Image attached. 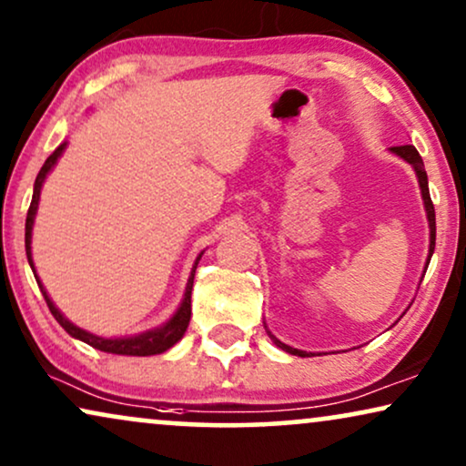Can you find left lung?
<instances>
[{
	"label": "left lung",
	"instance_id": "1",
	"mask_svg": "<svg viewBox=\"0 0 466 466\" xmlns=\"http://www.w3.org/2000/svg\"><path fill=\"white\" fill-rule=\"evenodd\" d=\"M392 151L396 155H400L402 159L409 161V164L415 168V175H418V183H420V189H421V198H424V204H426V215H428V223H431V249H428V262H431V256L432 251H435V237H437V223H435V204L431 200V191H428V178H426V170H424V161H421L420 153L415 151V147L411 145H402V147H392ZM275 339V337H272ZM275 343L285 350L291 356H309L307 351H300V350H294V347L289 345H283L281 340L275 339Z\"/></svg>",
	"mask_w": 466,
	"mask_h": 466
}]
</instances>
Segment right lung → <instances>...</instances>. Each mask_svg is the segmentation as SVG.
Here are the masks:
<instances>
[{"instance_id": "obj_1", "label": "right lung", "mask_w": 466, "mask_h": 466, "mask_svg": "<svg viewBox=\"0 0 466 466\" xmlns=\"http://www.w3.org/2000/svg\"><path fill=\"white\" fill-rule=\"evenodd\" d=\"M64 148H66V142H64V145H59L57 148H55L51 155H48V159L45 161V166H42L40 172H38V177H35L34 198H31V204H29V210H27V221H25V249H27L29 266H34V262H31V228H34V217H35V210H38L42 183H45L48 170L53 168L55 161L59 159V155L64 153ZM198 259H200V258H198ZM196 266H198V262H196ZM196 266H194V272H191L187 289H185L183 305L178 307V311L175 313V318H172L166 326L157 328V330L142 332V334H138V337H129V339H102V337H96V334H89V332L80 330L78 326L70 324V321H67L64 315L59 313V309L53 305L51 298L46 296L45 288H42L40 279H38V285H40L42 296H45L48 309H51L53 318L59 321L61 328H64L67 334H72V337L85 340L86 345L96 347V350H99V351L119 353V356H153V353H164L166 350H170V347L175 345L177 340L183 337L185 330H187L189 318H191V288H194Z\"/></svg>"}]
</instances>
